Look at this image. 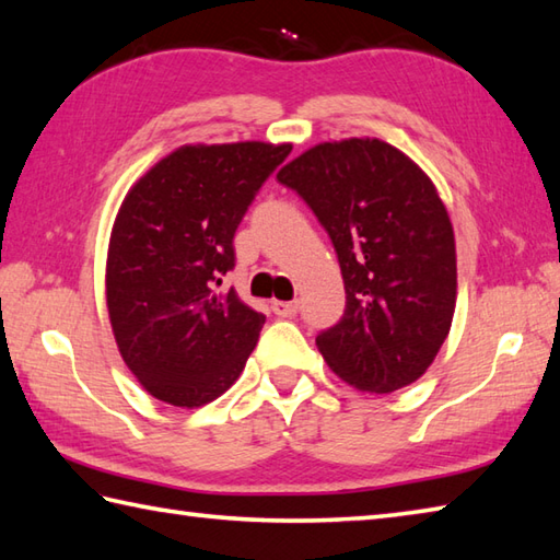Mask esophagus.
<instances>
[{"instance_id": "obj_1", "label": "esophagus", "mask_w": 560, "mask_h": 560, "mask_svg": "<svg viewBox=\"0 0 560 560\" xmlns=\"http://www.w3.org/2000/svg\"><path fill=\"white\" fill-rule=\"evenodd\" d=\"M271 311L279 317H293L295 313H299V301H273Z\"/></svg>"}]
</instances>
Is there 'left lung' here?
I'll return each mask as SVG.
<instances>
[{
  "instance_id": "8db88e82",
  "label": "left lung",
  "mask_w": 560,
  "mask_h": 560,
  "mask_svg": "<svg viewBox=\"0 0 560 560\" xmlns=\"http://www.w3.org/2000/svg\"><path fill=\"white\" fill-rule=\"evenodd\" d=\"M335 243L347 311L315 343L343 383L387 395L416 383L450 335L455 231L419 165L383 139L323 141L283 165Z\"/></svg>"
}]
</instances>
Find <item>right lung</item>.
<instances>
[{
    "instance_id": "add662e5",
    "label": "right lung",
    "mask_w": 560,
    "mask_h": 560,
    "mask_svg": "<svg viewBox=\"0 0 560 560\" xmlns=\"http://www.w3.org/2000/svg\"><path fill=\"white\" fill-rule=\"evenodd\" d=\"M291 144H185L139 177L117 211L105 301L122 361L151 397L197 409L243 373L265 315L221 277L257 189Z\"/></svg>"
}]
</instances>
